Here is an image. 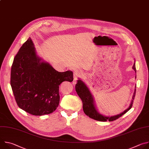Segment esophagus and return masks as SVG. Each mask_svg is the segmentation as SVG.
Returning a JSON list of instances; mask_svg holds the SVG:
<instances>
[{
  "mask_svg": "<svg viewBox=\"0 0 149 149\" xmlns=\"http://www.w3.org/2000/svg\"><path fill=\"white\" fill-rule=\"evenodd\" d=\"M82 74V71H79V70H77L74 71V81L77 80V79H78V78H79L80 77H81Z\"/></svg>",
  "mask_w": 149,
  "mask_h": 149,
  "instance_id": "obj_1",
  "label": "esophagus"
}]
</instances>
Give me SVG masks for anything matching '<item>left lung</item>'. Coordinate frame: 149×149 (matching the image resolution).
<instances>
[{
  "instance_id": "8db88e82",
  "label": "left lung",
  "mask_w": 149,
  "mask_h": 149,
  "mask_svg": "<svg viewBox=\"0 0 149 149\" xmlns=\"http://www.w3.org/2000/svg\"><path fill=\"white\" fill-rule=\"evenodd\" d=\"M133 69L136 72L135 63H134V65L133 66ZM75 90L77 94L82 100V108H83V111L84 113L86 114L87 116H88L90 118L99 121H106L107 120H109V121H113L114 120H117L119 117H121L129 110H130L133 106V100L136 95V90L135 89L131 103L128 109H127L125 111H124L123 112H122L119 114H117L114 116H111V117H106L105 116L101 114L98 111L97 109L95 107L94 100L93 98V97L91 93H90L88 88L87 87L86 84H85L82 81H81L80 79H79L77 81V83L75 85Z\"/></svg>"
}]
</instances>
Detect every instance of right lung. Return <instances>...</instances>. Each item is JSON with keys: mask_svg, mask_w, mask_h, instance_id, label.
<instances>
[{"mask_svg": "<svg viewBox=\"0 0 149 149\" xmlns=\"http://www.w3.org/2000/svg\"><path fill=\"white\" fill-rule=\"evenodd\" d=\"M72 81L71 71L58 72L36 55L31 38L14 58L10 74L12 91L19 107L32 115L53 113L59 103V85Z\"/></svg>", "mask_w": 149, "mask_h": 149, "instance_id": "right-lung-1", "label": "right lung"}]
</instances>
